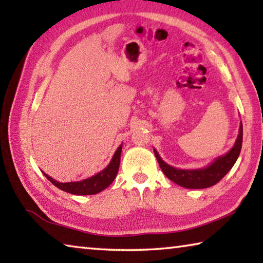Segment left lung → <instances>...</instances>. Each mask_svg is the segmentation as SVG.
<instances>
[{
  "instance_id": "obj_1",
  "label": "left lung",
  "mask_w": 263,
  "mask_h": 263,
  "mask_svg": "<svg viewBox=\"0 0 263 263\" xmlns=\"http://www.w3.org/2000/svg\"><path fill=\"white\" fill-rule=\"evenodd\" d=\"M242 145V123H240L239 135L235 144L225 155L217 158L215 161L209 164L205 168L201 169H179L167 164L160 158L157 149L154 154L157 157L159 166L169 180L175 182L186 189H204L218 183L224 177L230 169L234 166L235 161L241 151Z\"/></svg>"
}]
</instances>
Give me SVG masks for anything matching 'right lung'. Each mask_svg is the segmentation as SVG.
I'll use <instances>...</instances> for the list:
<instances>
[{
  "mask_svg": "<svg viewBox=\"0 0 263 263\" xmlns=\"http://www.w3.org/2000/svg\"><path fill=\"white\" fill-rule=\"evenodd\" d=\"M122 147L121 145L116 151L112 159H111L110 163L106 166L103 171L97 173L94 176L88 177V179H84L82 181L78 182H58L54 179H52L51 176L44 173V175L46 176V179L51 182V183L54 184L57 188L66 191V193L73 194V195H95L101 193L102 190L112 183L115 180L116 175H117L118 169H119V162H121V153H122Z\"/></svg>",
  "mask_w": 263,
  "mask_h": 263,
  "instance_id": "add662e5",
  "label": "right lung"
}]
</instances>
